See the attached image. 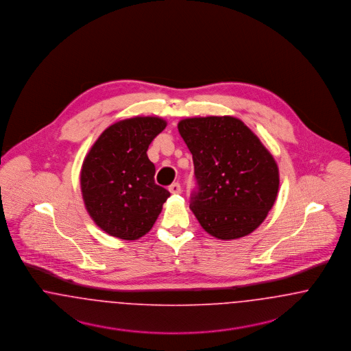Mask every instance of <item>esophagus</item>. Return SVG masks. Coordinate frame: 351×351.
Masks as SVG:
<instances>
[{
    "instance_id": "1",
    "label": "esophagus",
    "mask_w": 351,
    "mask_h": 351,
    "mask_svg": "<svg viewBox=\"0 0 351 351\" xmlns=\"http://www.w3.org/2000/svg\"><path fill=\"white\" fill-rule=\"evenodd\" d=\"M169 191L171 193V194H181V191H182V189H181V184L178 182L171 183L170 186H169Z\"/></svg>"
}]
</instances>
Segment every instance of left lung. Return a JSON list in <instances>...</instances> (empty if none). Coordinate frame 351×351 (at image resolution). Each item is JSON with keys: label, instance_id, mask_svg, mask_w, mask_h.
<instances>
[{"label": "left lung", "instance_id": "1", "mask_svg": "<svg viewBox=\"0 0 351 351\" xmlns=\"http://www.w3.org/2000/svg\"><path fill=\"white\" fill-rule=\"evenodd\" d=\"M178 131L193 154L190 208L202 228L220 240L258 228L274 206L279 170L256 134L233 117L187 118Z\"/></svg>", "mask_w": 351, "mask_h": 351}]
</instances>
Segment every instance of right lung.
<instances>
[{"instance_id":"obj_1","label":"right lung","mask_w":351,"mask_h":351,"mask_svg":"<svg viewBox=\"0 0 351 351\" xmlns=\"http://www.w3.org/2000/svg\"><path fill=\"white\" fill-rule=\"evenodd\" d=\"M167 127L158 117H135L114 123L101 134L81 169L86 211L110 236L137 240L148 233L170 197L156 184V168L147 151Z\"/></svg>"}]
</instances>
